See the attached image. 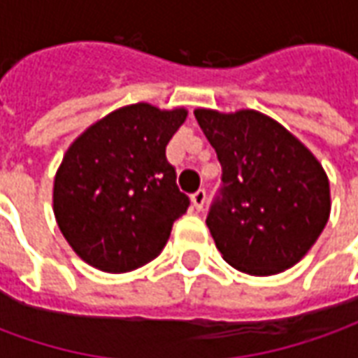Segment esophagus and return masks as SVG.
<instances>
[{
  "label": "esophagus",
  "instance_id": "esophagus-1",
  "mask_svg": "<svg viewBox=\"0 0 358 358\" xmlns=\"http://www.w3.org/2000/svg\"><path fill=\"white\" fill-rule=\"evenodd\" d=\"M205 201H207V192H205L203 187H199V189H197V192L192 195V203H194L195 209L201 210L203 205H205Z\"/></svg>",
  "mask_w": 358,
  "mask_h": 358
}]
</instances>
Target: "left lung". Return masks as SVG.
Returning a JSON list of instances; mask_svg holds the SVG:
<instances>
[{"mask_svg": "<svg viewBox=\"0 0 358 358\" xmlns=\"http://www.w3.org/2000/svg\"><path fill=\"white\" fill-rule=\"evenodd\" d=\"M222 166L207 226L234 268L270 276L292 268L330 217V184L315 155L266 115L197 109Z\"/></svg>", "mask_w": 358, "mask_h": 358, "instance_id": "1", "label": "left lung"}]
</instances>
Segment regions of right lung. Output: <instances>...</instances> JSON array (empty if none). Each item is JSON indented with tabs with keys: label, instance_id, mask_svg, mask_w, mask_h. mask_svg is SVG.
<instances>
[{
	"label": "right lung",
	"instance_id": "1",
	"mask_svg": "<svg viewBox=\"0 0 358 358\" xmlns=\"http://www.w3.org/2000/svg\"><path fill=\"white\" fill-rule=\"evenodd\" d=\"M186 110L136 103L90 126L66 151L53 186V210L69 245L103 272L153 261L174 220L189 207L166 143Z\"/></svg>",
	"mask_w": 358,
	"mask_h": 358
}]
</instances>
